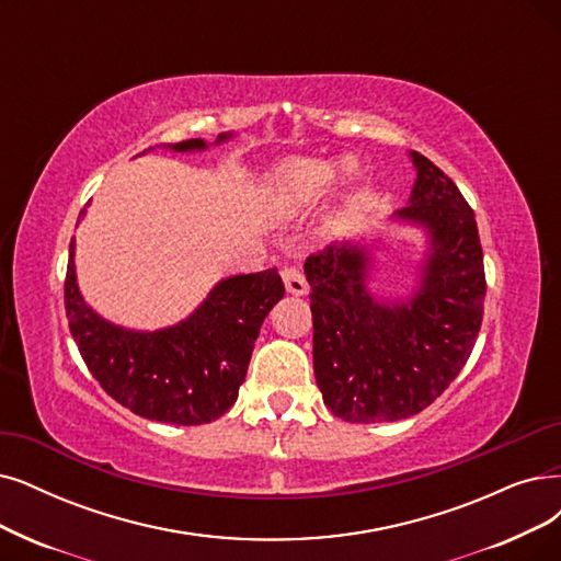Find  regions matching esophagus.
I'll return each mask as SVG.
<instances>
[{
  "label": "esophagus",
  "instance_id": "esophagus-1",
  "mask_svg": "<svg viewBox=\"0 0 561 561\" xmlns=\"http://www.w3.org/2000/svg\"><path fill=\"white\" fill-rule=\"evenodd\" d=\"M283 283H285V289L289 295H297V297H304L308 293V283H306V276L299 272L297 266H285L283 272Z\"/></svg>",
  "mask_w": 561,
  "mask_h": 561
}]
</instances>
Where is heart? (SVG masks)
<instances>
[{
  "instance_id": "b5f03b06",
  "label": "heart",
  "mask_w": 561,
  "mask_h": 561,
  "mask_svg": "<svg viewBox=\"0 0 561 561\" xmlns=\"http://www.w3.org/2000/svg\"><path fill=\"white\" fill-rule=\"evenodd\" d=\"M335 170H341L343 182H352L358 172V163L354 159H343L341 168L327 163V161H289L278 172V193L285 205L295 207L310 203L312 197H318L329 188L333 182Z\"/></svg>"
}]
</instances>
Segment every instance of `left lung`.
Here are the masks:
<instances>
[{"mask_svg":"<svg viewBox=\"0 0 561 561\" xmlns=\"http://www.w3.org/2000/svg\"><path fill=\"white\" fill-rule=\"evenodd\" d=\"M410 205L393 214L428 232L421 283L405 301H379L368 287L370 253L333 243L310 255L312 368L324 405L350 423L419 414L444 393L477 343L485 274L474 211L433 161L412 151Z\"/></svg>","mask_w":561,"mask_h":561,"instance_id":"8db88e82","label":"left lung"}]
</instances>
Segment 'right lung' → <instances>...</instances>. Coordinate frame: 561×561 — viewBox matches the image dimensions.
I'll list each match as a JSON object with an SVG mask.
<instances>
[{
    "instance_id": "1",
    "label": "right lung",
    "mask_w": 561,
    "mask_h": 561,
    "mask_svg": "<svg viewBox=\"0 0 561 561\" xmlns=\"http://www.w3.org/2000/svg\"><path fill=\"white\" fill-rule=\"evenodd\" d=\"M220 133L216 142L228 140ZM203 151L205 140L168 145ZM87 209L80 211V218ZM76 239L66 266V318L89 373L133 414L174 425L211 423L239 396L264 318L285 295L276 268L222 278L199 308L174 327L133 331L89 308L76 280Z\"/></svg>"
}]
</instances>
